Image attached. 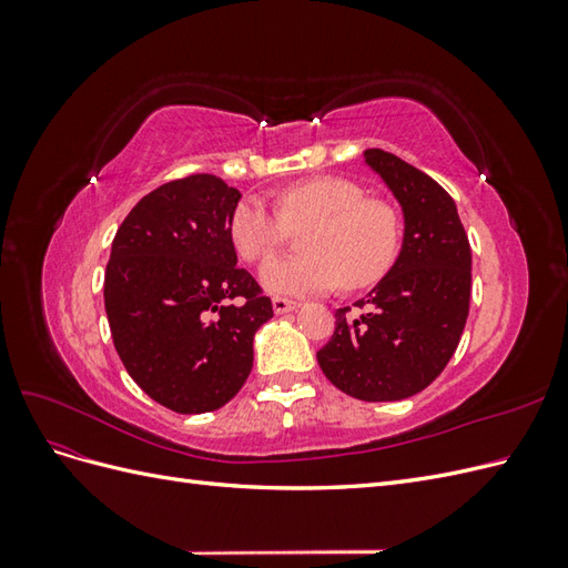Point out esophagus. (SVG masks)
<instances>
[{
    "instance_id": "1",
    "label": "esophagus",
    "mask_w": 568,
    "mask_h": 568,
    "mask_svg": "<svg viewBox=\"0 0 568 568\" xmlns=\"http://www.w3.org/2000/svg\"><path fill=\"white\" fill-rule=\"evenodd\" d=\"M301 303L298 301H288V298H272V311L277 315H286L291 311H296Z\"/></svg>"
}]
</instances>
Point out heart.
Instances as JSON below:
<instances>
[{
	"instance_id": "heart-1",
	"label": "heart",
	"mask_w": 568,
	"mask_h": 568,
	"mask_svg": "<svg viewBox=\"0 0 568 568\" xmlns=\"http://www.w3.org/2000/svg\"><path fill=\"white\" fill-rule=\"evenodd\" d=\"M277 209L246 196L230 217L232 244L251 263L282 246L288 227L307 225L298 236L305 253L274 255L261 267V284L270 294H322L338 282L363 288L379 282L398 255V215L346 178L317 175L288 184L277 196Z\"/></svg>"
}]
</instances>
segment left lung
<instances>
[{"label":"left lung","mask_w":568,"mask_h":568,"mask_svg":"<svg viewBox=\"0 0 568 568\" xmlns=\"http://www.w3.org/2000/svg\"><path fill=\"white\" fill-rule=\"evenodd\" d=\"M365 163L400 203L403 246L365 298L336 311L317 363L338 390L365 403L405 400L450 363L469 315L471 248L457 205L415 165L384 149Z\"/></svg>","instance_id":"8db88e82"}]
</instances>
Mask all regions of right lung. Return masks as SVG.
Instances as JSON below:
<instances>
[{"mask_svg":"<svg viewBox=\"0 0 568 568\" xmlns=\"http://www.w3.org/2000/svg\"><path fill=\"white\" fill-rule=\"evenodd\" d=\"M242 192L215 175L153 189L118 227L104 277L113 346L149 398L180 415L230 403L272 303L242 267L230 217Z\"/></svg>","mask_w":568,"mask_h":568,"instance_id":"right-lung-1","label":"right lung"}]
</instances>
